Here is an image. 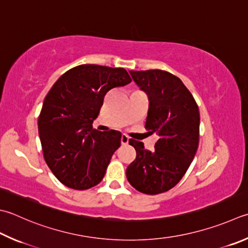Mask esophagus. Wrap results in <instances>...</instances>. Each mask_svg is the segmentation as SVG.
Wrapping results in <instances>:
<instances>
[{
	"label": "esophagus",
	"mask_w": 248,
	"mask_h": 248,
	"mask_svg": "<svg viewBox=\"0 0 248 248\" xmlns=\"http://www.w3.org/2000/svg\"><path fill=\"white\" fill-rule=\"evenodd\" d=\"M128 137L126 136V135H122V137H121V143L122 144H127L128 143Z\"/></svg>",
	"instance_id": "1"
}]
</instances>
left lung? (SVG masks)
<instances>
[{
  "label": "left lung",
  "mask_w": 248,
  "mask_h": 248,
  "mask_svg": "<svg viewBox=\"0 0 248 248\" xmlns=\"http://www.w3.org/2000/svg\"><path fill=\"white\" fill-rule=\"evenodd\" d=\"M149 97L146 128L158 139L154 151L129 139L136 158L126 170L130 185L139 192L160 194L178 184L199 147L200 112L190 91L179 78L164 70L129 71Z\"/></svg>",
  "instance_id": "left-lung-1"
}]
</instances>
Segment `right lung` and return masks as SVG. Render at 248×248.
<instances>
[{
	"label": "right lung",
	"instance_id": "right-lung-1",
	"mask_svg": "<svg viewBox=\"0 0 248 248\" xmlns=\"http://www.w3.org/2000/svg\"><path fill=\"white\" fill-rule=\"evenodd\" d=\"M130 82L123 68L81 64L63 73L46 95L37 120L42 150L64 186L87 190L104 178L122 134L99 132L93 122L107 93Z\"/></svg>",
	"mask_w": 248,
	"mask_h": 248
}]
</instances>
